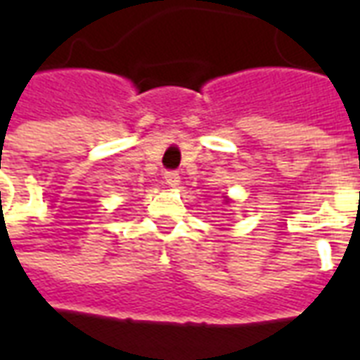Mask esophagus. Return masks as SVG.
Listing matches in <instances>:
<instances>
[{
    "label": "esophagus",
    "instance_id": "34e87169",
    "mask_svg": "<svg viewBox=\"0 0 360 360\" xmlns=\"http://www.w3.org/2000/svg\"><path fill=\"white\" fill-rule=\"evenodd\" d=\"M164 179H165V183L169 185V187H179L181 175L177 172H165Z\"/></svg>",
    "mask_w": 360,
    "mask_h": 360
}]
</instances>
